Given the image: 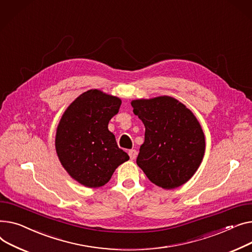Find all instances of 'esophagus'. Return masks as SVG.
Masks as SVG:
<instances>
[{
	"mask_svg": "<svg viewBox=\"0 0 252 252\" xmlns=\"http://www.w3.org/2000/svg\"><path fill=\"white\" fill-rule=\"evenodd\" d=\"M128 155H129V157H130L131 159H135L136 157H137V152H136L135 150H130V151L128 152Z\"/></svg>",
	"mask_w": 252,
	"mask_h": 252,
	"instance_id": "esophagus-1",
	"label": "esophagus"
}]
</instances>
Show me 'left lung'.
I'll return each instance as SVG.
<instances>
[{"label": "left lung", "instance_id": "left-lung-1", "mask_svg": "<svg viewBox=\"0 0 252 252\" xmlns=\"http://www.w3.org/2000/svg\"><path fill=\"white\" fill-rule=\"evenodd\" d=\"M131 106L145 127L138 167L164 189L185 184L199 168L205 151L204 133L194 114L168 95L134 99Z\"/></svg>", "mask_w": 252, "mask_h": 252}]
</instances>
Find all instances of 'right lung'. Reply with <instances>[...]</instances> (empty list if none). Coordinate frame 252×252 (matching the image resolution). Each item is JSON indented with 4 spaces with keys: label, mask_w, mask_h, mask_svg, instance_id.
I'll list each match as a JSON object with an SVG mask.
<instances>
[{
    "label": "right lung",
    "mask_w": 252,
    "mask_h": 252,
    "mask_svg": "<svg viewBox=\"0 0 252 252\" xmlns=\"http://www.w3.org/2000/svg\"><path fill=\"white\" fill-rule=\"evenodd\" d=\"M122 100L98 90L80 94L64 112L57 127L55 146L66 172L81 185L97 188L129 159L108 125Z\"/></svg>",
    "instance_id": "obj_1"
}]
</instances>
